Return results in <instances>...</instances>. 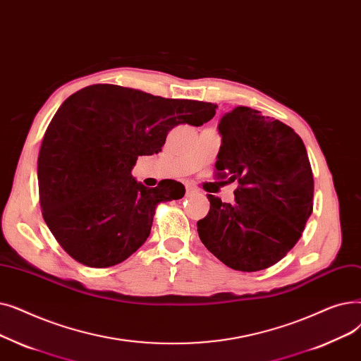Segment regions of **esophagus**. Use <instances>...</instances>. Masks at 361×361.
Wrapping results in <instances>:
<instances>
[{"mask_svg":"<svg viewBox=\"0 0 361 361\" xmlns=\"http://www.w3.org/2000/svg\"><path fill=\"white\" fill-rule=\"evenodd\" d=\"M197 192V190L195 188H192V186H186V194L188 195H191V194H195Z\"/></svg>","mask_w":361,"mask_h":361,"instance_id":"1","label":"esophagus"}]
</instances>
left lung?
<instances>
[{"label":"left lung","instance_id":"1","mask_svg":"<svg viewBox=\"0 0 361 361\" xmlns=\"http://www.w3.org/2000/svg\"><path fill=\"white\" fill-rule=\"evenodd\" d=\"M216 178L238 182L235 201L209 194L198 220L201 243L228 267L257 271L276 264L301 238L313 212L314 180L302 140L293 128L250 107L219 123Z\"/></svg>","mask_w":361,"mask_h":361}]
</instances>
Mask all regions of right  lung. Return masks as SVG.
Here are the masks:
<instances>
[{
  "label": "right lung",
  "instance_id": "right-lung-1",
  "mask_svg": "<svg viewBox=\"0 0 361 361\" xmlns=\"http://www.w3.org/2000/svg\"><path fill=\"white\" fill-rule=\"evenodd\" d=\"M216 104L154 97L97 83L68 97L38 156L42 216L61 248L88 267L125 262L151 232L160 202L185 195L180 182L147 188L132 178L140 156L161 151L170 129L201 126Z\"/></svg>",
  "mask_w": 361,
  "mask_h": 361
}]
</instances>
